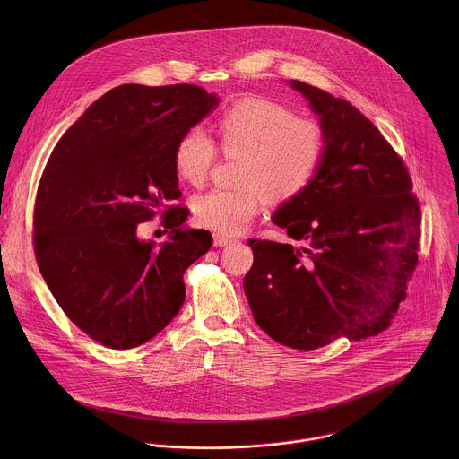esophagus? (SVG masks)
I'll return each instance as SVG.
<instances>
[{"label": "esophagus", "instance_id": "esophagus-1", "mask_svg": "<svg viewBox=\"0 0 459 459\" xmlns=\"http://www.w3.org/2000/svg\"><path fill=\"white\" fill-rule=\"evenodd\" d=\"M233 240L231 238H228V237H224V235H213V246L215 247H226V246H230Z\"/></svg>", "mask_w": 459, "mask_h": 459}]
</instances>
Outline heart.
<instances>
[{
    "instance_id": "heart-1",
    "label": "heart",
    "mask_w": 459,
    "mask_h": 459,
    "mask_svg": "<svg viewBox=\"0 0 459 459\" xmlns=\"http://www.w3.org/2000/svg\"><path fill=\"white\" fill-rule=\"evenodd\" d=\"M217 135L228 153H244L238 189H213L193 201L197 222L221 235L242 233L262 212L264 195L275 203L300 196L316 177L327 134L315 118H300L270 99L246 97L217 120ZM215 157L212 139L199 129L186 132L177 143V175L201 184Z\"/></svg>"
}]
</instances>
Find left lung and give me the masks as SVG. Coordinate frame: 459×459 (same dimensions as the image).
I'll return each mask as SVG.
<instances>
[{"label": "left lung", "instance_id": "8db88e82", "mask_svg": "<svg viewBox=\"0 0 459 459\" xmlns=\"http://www.w3.org/2000/svg\"><path fill=\"white\" fill-rule=\"evenodd\" d=\"M288 84L318 117L327 152L311 186L272 215L297 246L247 242L244 291L272 339L316 350L391 327L417 264L420 208L403 160L362 113L307 82Z\"/></svg>", "mask_w": 459, "mask_h": 459}]
</instances>
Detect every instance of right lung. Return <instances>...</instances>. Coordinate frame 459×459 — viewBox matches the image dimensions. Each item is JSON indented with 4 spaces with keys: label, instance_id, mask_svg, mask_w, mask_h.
<instances>
[{
    "label": "right lung",
    "instance_id": "1",
    "mask_svg": "<svg viewBox=\"0 0 459 459\" xmlns=\"http://www.w3.org/2000/svg\"><path fill=\"white\" fill-rule=\"evenodd\" d=\"M219 106L193 84H122L97 99L62 135L35 203V255L66 316L108 348L155 337L186 300L184 272L212 246L186 226L187 210L162 212L160 244L137 237L166 201L180 197L175 148Z\"/></svg>",
    "mask_w": 459,
    "mask_h": 459
}]
</instances>
